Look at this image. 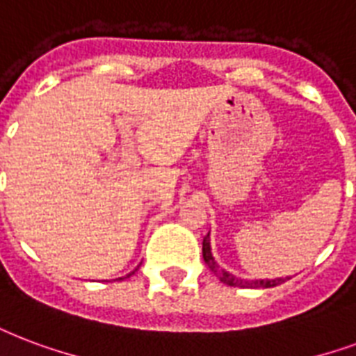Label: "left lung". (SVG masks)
<instances>
[{
    "label": "left lung",
    "instance_id": "left-lung-1",
    "mask_svg": "<svg viewBox=\"0 0 356 356\" xmlns=\"http://www.w3.org/2000/svg\"><path fill=\"white\" fill-rule=\"evenodd\" d=\"M203 259L207 263V267L214 273V276L220 282H224L226 286L232 287H252V289H257V287H275L282 282H286L284 278H276V280H243V278H237L233 276L232 273H227L224 268L216 263V259L213 257V252H211V238H209V233L203 237Z\"/></svg>",
    "mask_w": 356,
    "mask_h": 356
}]
</instances>
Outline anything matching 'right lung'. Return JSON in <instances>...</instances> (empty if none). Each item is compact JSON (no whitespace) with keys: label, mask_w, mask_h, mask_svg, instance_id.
Returning a JSON list of instances; mask_svg holds the SVG:
<instances>
[{"label":"right lung","mask_w":356,"mask_h":356,"mask_svg":"<svg viewBox=\"0 0 356 356\" xmlns=\"http://www.w3.org/2000/svg\"><path fill=\"white\" fill-rule=\"evenodd\" d=\"M130 275H132V273H130ZM130 275H127V276H130ZM119 280H123V278H119Z\"/></svg>","instance_id":"add662e5"}]
</instances>
